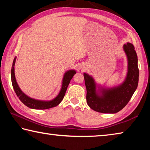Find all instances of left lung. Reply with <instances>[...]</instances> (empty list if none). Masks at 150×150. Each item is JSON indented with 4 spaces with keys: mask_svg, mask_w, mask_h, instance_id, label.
<instances>
[{
    "mask_svg": "<svg viewBox=\"0 0 150 150\" xmlns=\"http://www.w3.org/2000/svg\"><path fill=\"white\" fill-rule=\"evenodd\" d=\"M124 50L128 57V67L127 77L120 86L112 89H103L102 95L96 92V85L93 79L84 73L87 88V103L93 110L101 113H116L121 110L130 101L138 87L139 69L138 57L133 44L127 43Z\"/></svg>",
    "mask_w": 150,
    "mask_h": 150,
    "instance_id": "obj_1",
    "label": "left lung"
}]
</instances>
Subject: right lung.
Wrapping results in <instances>:
<instances>
[{
  "mask_svg": "<svg viewBox=\"0 0 150 150\" xmlns=\"http://www.w3.org/2000/svg\"><path fill=\"white\" fill-rule=\"evenodd\" d=\"M15 62H16V57L14 58L13 61V64L12 66L11 69V80H12V87L14 88V90L16 93L19 99L22 101V103H24L25 105L28 107L33 109H40V110H43V109H48L52 107H55V106H57L59 104L62 102L63 97H64L68 85H69V83L71 79L73 78V75H74L76 72L74 70H70L69 71L66 72L65 74L63 77V84L62 87L61 89L60 93L59 95L57 96L56 98H55L54 100L51 101H42V100H38L33 99L25 95L22 91L20 90L18 85L16 79H15V75H14V64Z\"/></svg>",
  "mask_w": 150,
  "mask_h": 150,
  "instance_id": "right-lung-1",
  "label": "right lung"
}]
</instances>
